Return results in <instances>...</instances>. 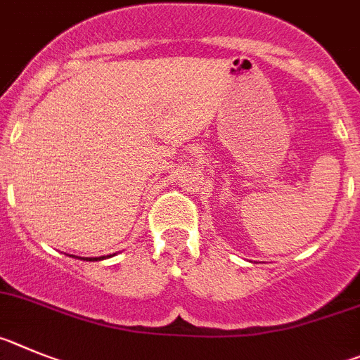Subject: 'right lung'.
I'll return each instance as SVG.
<instances>
[{"label": "right lung", "mask_w": 360, "mask_h": 360, "mask_svg": "<svg viewBox=\"0 0 360 360\" xmlns=\"http://www.w3.org/2000/svg\"><path fill=\"white\" fill-rule=\"evenodd\" d=\"M103 258H105V257H100V258H82V260H89V262H95V260H103Z\"/></svg>", "instance_id": "add662e5"}]
</instances>
